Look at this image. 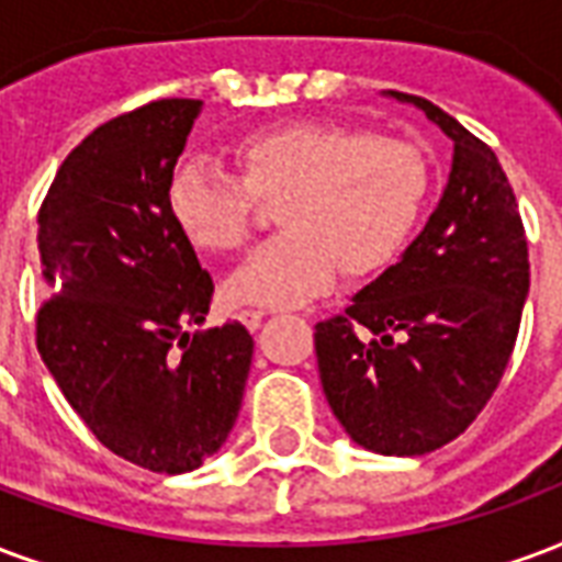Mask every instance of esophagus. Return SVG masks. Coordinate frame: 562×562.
<instances>
[{"label": "esophagus", "instance_id": "34e87169", "mask_svg": "<svg viewBox=\"0 0 562 562\" xmlns=\"http://www.w3.org/2000/svg\"><path fill=\"white\" fill-rule=\"evenodd\" d=\"M238 318L247 330H259L261 322H265V313H261V310H240Z\"/></svg>", "mask_w": 562, "mask_h": 562}]
</instances>
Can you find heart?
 <instances>
[{
  "mask_svg": "<svg viewBox=\"0 0 562 562\" xmlns=\"http://www.w3.org/2000/svg\"><path fill=\"white\" fill-rule=\"evenodd\" d=\"M238 178L181 164L166 211L199 252L247 244L261 205H280L285 235L232 270L238 306H294L330 292L339 273L372 277L405 252L429 202V166L417 148L330 122H292L232 145Z\"/></svg>",
  "mask_w": 562,
  "mask_h": 562,
  "instance_id": "obj_1",
  "label": "heart"
}]
</instances>
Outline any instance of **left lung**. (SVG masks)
<instances>
[{"label":"left lung","instance_id":"1","mask_svg":"<svg viewBox=\"0 0 562 562\" xmlns=\"http://www.w3.org/2000/svg\"><path fill=\"white\" fill-rule=\"evenodd\" d=\"M452 139L443 196L402 259L315 324L324 396L348 438L381 456H426L471 426L501 384L530 292L527 238L488 145L417 94Z\"/></svg>","mask_w":562,"mask_h":562}]
</instances>
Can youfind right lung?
Instances as JSON below:
<instances>
[{"mask_svg": "<svg viewBox=\"0 0 562 562\" xmlns=\"http://www.w3.org/2000/svg\"><path fill=\"white\" fill-rule=\"evenodd\" d=\"M202 101L164 98L91 131L37 211V351L106 450L154 473H187L226 443L252 336L196 330L214 282L166 211Z\"/></svg>", "mask_w": 562, "mask_h": 562, "instance_id": "obj_1", "label": "right lung"}]
</instances>
